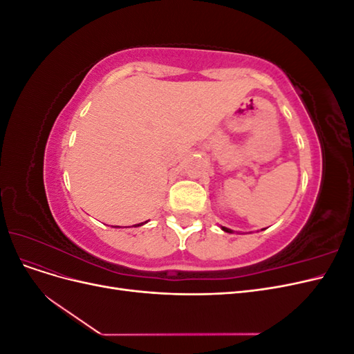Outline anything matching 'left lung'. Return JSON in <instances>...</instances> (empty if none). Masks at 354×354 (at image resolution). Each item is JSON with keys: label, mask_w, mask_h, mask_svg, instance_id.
Listing matches in <instances>:
<instances>
[{"label": "left lung", "mask_w": 354, "mask_h": 354, "mask_svg": "<svg viewBox=\"0 0 354 354\" xmlns=\"http://www.w3.org/2000/svg\"><path fill=\"white\" fill-rule=\"evenodd\" d=\"M221 230H224V232H227V233H233V230H230V229H227V227H224V226H221Z\"/></svg>", "instance_id": "1"}]
</instances>
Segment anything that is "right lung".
Segmentation results:
<instances>
[{
    "instance_id": "add662e5",
    "label": "right lung",
    "mask_w": 354,
    "mask_h": 354,
    "mask_svg": "<svg viewBox=\"0 0 354 354\" xmlns=\"http://www.w3.org/2000/svg\"><path fill=\"white\" fill-rule=\"evenodd\" d=\"M146 223H147V221H145V223H140V224H134V226H136V227H137V226H143V224H146Z\"/></svg>"
}]
</instances>
